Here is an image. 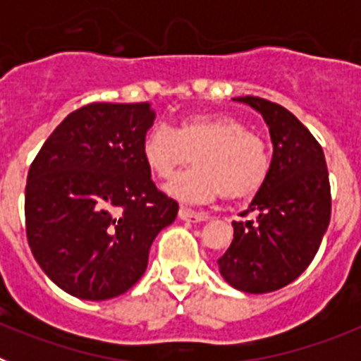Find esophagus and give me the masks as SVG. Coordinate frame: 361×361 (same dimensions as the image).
Segmentation results:
<instances>
[{"instance_id":"esophagus-1","label":"esophagus","mask_w":361,"mask_h":361,"mask_svg":"<svg viewBox=\"0 0 361 361\" xmlns=\"http://www.w3.org/2000/svg\"><path fill=\"white\" fill-rule=\"evenodd\" d=\"M178 219L186 220V222H202L204 216L199 215V213L190 212V209L184 208V206H183V208L178 209Z\"/></svg>"}]
</instances>
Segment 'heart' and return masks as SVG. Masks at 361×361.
<instances>
[{"instance_id": "heart-1", "label": "heart", "mask_w": 361, "mask_h": 361, "mask_svg": "<svg viewBox=\"0 0 361 361\" xmlns=\"http://www.w3.org/2000/svg\"><path fill=\"white\" fill-rule=\"evenodd\" d=\"M146 168L161 180H170L191 157L195 170L175 178L168 193L188 202L250 199L266 183L271 157L266 142L240 119L195 114L178 121L171 132L153 126L141 142Z\"/></svg>"}]
</instances>
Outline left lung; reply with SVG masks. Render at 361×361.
I'll list each match as a JSON object with an SVG mask.
<instances>
[{"mask_svg": "<svg viewBox=\"0 0 361 361\" xmlns=\"http://www.w3.org/2000/svg\"><path fill=\"white\" fill-rule=\"evenodd\" d=\"M260 111L273 142L271 170L250 208L255 220L233 222V242L219 258L220 275L244 293H271L298 279L331 220L324 149L291 111L267 99L235 97Z\"/></svg>", "mask_w": 361, "mask_h": 361, "instance_id": "obj_1", "label": "left lung"}]
</instances>
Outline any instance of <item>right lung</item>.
I'll return each mask as SVG.
<instances>
[{
	"label": "right lung",
	"mask_w": 361,
	"mask_h": 361,
	"mask_svg": "<svg viewBox=\"0 0 361 361\" xmlns=\"http://www.w3.org/2000/svg\"><path fill=\"white\" fill-rule=\"evenodd\" d=\"M149 103H92L65 117L30 164L25 226L56 286L82 300L116 298L145 275L152 242L177 200L157 190L141 155Z\"/></svg>",
	"instance_id": "1"
}]
</instances>
